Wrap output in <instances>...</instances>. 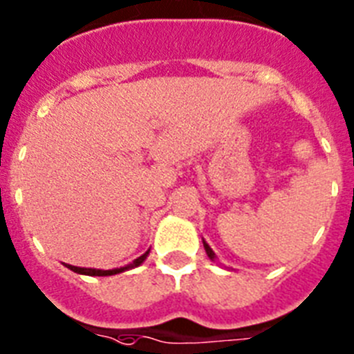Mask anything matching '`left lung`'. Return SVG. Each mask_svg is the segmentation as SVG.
Here are the masks:
<instances>
[{"label": "left lung", "instance_id": "left-lung-1", "mask_svg": "<svg viewBox=\"0 0 354 354\" xmlns=\"http://www.w3.org/2000/svg\"><path fill=\"white\" fill-rule=\"evenodd\" d=\"M203 244H205V251H207V254H208V257H210L212 260H214V251L210 250V245H208L207 242H203Z\"/></svg>", "mask_w": 354, "mask_h": 354}]
</instances>
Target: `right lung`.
I'll return each mask as SVG.
<instances>
[{
  "mask_svg": "<svg viewBox=\"0 0 354 354\" xmlns=\"http://www.w3.org/2000/svg\"><path fill=\"white\" fill-rule=\"evenodd\" d=\"M147 253L149 251H146V253L142 254V257H139L137 260H135L133 263H130L128 267H121V269H112V270H101V269H85V267H75V266H67L71 270H75V272H78V274H87V276H112V274H118V272H122V270L130 269V267H137L140 266V263L146 260Z\"/></svg>",
  "mask_w": 354,
  "mask_h": 354,
  "instance_id": "obj_1",
  "label": "right lung"
}]
</instances>
